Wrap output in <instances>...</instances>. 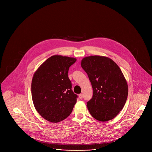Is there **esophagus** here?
Masks as SVG:
<instances>
[{
    "mask_svg": "<svg viewBox=\"0 0 152 152\" xmlns=\"http://www.w3.org/2000/svg\"><path fill=\"white\" fill-rule=\"evenodd\" d=\"M79 98L80 99H83V94H80L79 95Z\"/></svg>",
    "mask_w": 152,
    "mask_h": 152,
    "instance_id": "obj_1",
    "label": "esophagus"
}]
</instances>
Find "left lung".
Listing matches in <instances>:
<instances>
[{
	"instance_id": "1",
	"label": "left lung",
	"mask_w": 152,
	"mask_h": 152,
	"mask_svg": "<svg viewBox=\"0 0 152 152\" xmlns=\"http://www.w3.org/2000/svg\"><path fill=\"white\" fill-rule=\"evenodd\" d=\"M81 65L91 83L94 93L87 102L88 109L98 121L114 118L123 109L128 87L121 70L111 58L102 56L84 58Z\"/></svg>"
}]
</instances>
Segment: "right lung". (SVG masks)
<instances>
[{
    "instance_id": "1",
    "label": "right lung",
    "mask_w": 152,
    "mask_h": 152,
    "mask_svg": "<svg viewBox=\"0 0 152 152\" xmlns=\"http://www.w3.org/2000/svg\"><path fill=\"white\" fill-rule=\"evenodd\" d=\"M76 58L53 55L34 73L31 84L32 101L37 112L44 119L57 123L70 115L77 94L71 89L68 77L69 68Z\"/></svg>"
}]
</instances>
